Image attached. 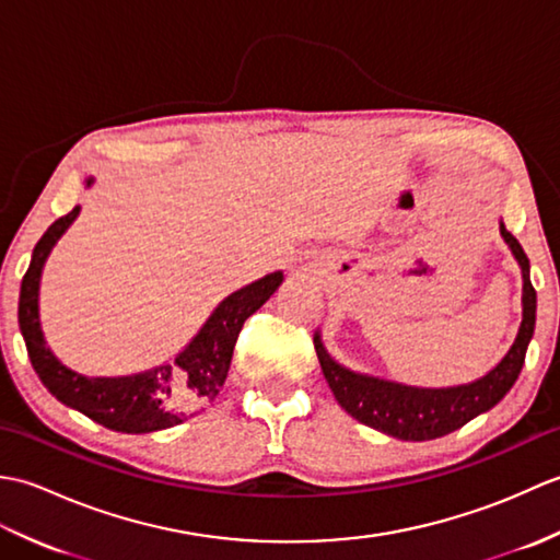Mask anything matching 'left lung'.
<instances>
[{"label":"left lung","mask_w":560,"mask_h":560,"mask_svg":"<svg viewBox=\"0 0 560 560\" xmlns=\"http://www.w3.org/2000/svg\"><path fill=\"white\" fill-rule=\"evenodd\" d=\"M501 237L522 271V323L513 347L483 377L455 387H413L395 380L355 373L327 353L315 331V351L323 375L339 407L355 421L399 440H435L477 419L501 401L525 365V353L537 325V291L529 281V259L517 237L501 221Z\"/></svg>","instance_id":"obj_1"}]
</instances>
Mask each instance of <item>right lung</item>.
I'll return each instance as SVG.
<instances>
[{
  "label": "right lung",
  "instance_id": "add662e5",
  "mask_svg": "<svg viewBox=\"0 0 560 560\" xmlns=\"http://www.w3.org/2000/svg\"><path fill=\"white\" fill-rule=\"evenodd\" d=\"M93 185V177L86 187ZM81 207L57 219L43 233L19 295V327L28 359L40 383L67 407L120 433H153L187 421L217 399L229 375L237 335L245 319L265 305L281 287L283 271H271L247 287L233 291L213 307L197 335L171 363L120 377H89L71 371L47 347L40 327V277L59 237L77 221Z\"/></svg>",
  "mask_w": 560,
  "mask_h": 560
}]
</instances>
